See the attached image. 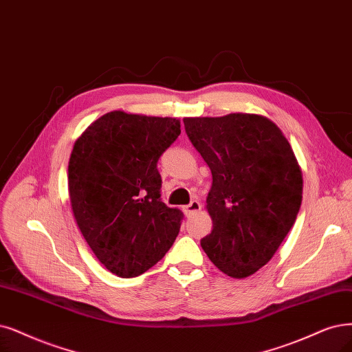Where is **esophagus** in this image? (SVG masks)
Masks as SVG:
<instances>
[{
  "mask_svg": "<svg viewBox=\"0 0 352 352\" xmlns=\"http://www.w3.org/2000/svg\"><path fill=\"white\" fill-rule=\"evenodd\" d=\"M201 210V204L197 200H192L190 204H187L184 207V212L186 214H192V213H197Z\"/></svg>",
  "mask_w": 352,
  "mask_h": 352,
  "instance_id": "esophagus-1",
  "label": "esophagus"
}]
</instances>
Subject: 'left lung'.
Wrapping results in <instances>:
<instances>
[{
  "instance_id": "1",
  "label": "left lung",
  "mask_w": 352,
  "mask_h": 352,
  "mask_svg": "<svg viewBox=\"0 0 352 352\" xmlns=\"http://www.w3.org/2000/svg\"><path fill=\"white\" fill-rule=\"evenodd\" d=\"M183 122L213 178L206 199L213 228L201 248L226 276L250 277L277 252L296 222L302 168L281 129L265 116L230 113Z\"/></svg>"
}]
</instances>
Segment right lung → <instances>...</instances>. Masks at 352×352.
Wrapping results in <instances>:
<instances>
[{
    "label": "right lung",
    "instance_id": "obj_1",
    "mask_svg": "<svg viewBox=\"0 0 352 352\" xmlns=\"http://www.w3.org/2000/svg\"><path fill=\"white\" fill-rule=\"evenodd\" d=\"M181 122L114 110L74 143L68 191L76 226L98 261L117 277H138L171 248L183 213L161 201L160 156Z\"/></svg>",
    "mask_w": 352,
    "mask_h": 352
}]
</instances>
